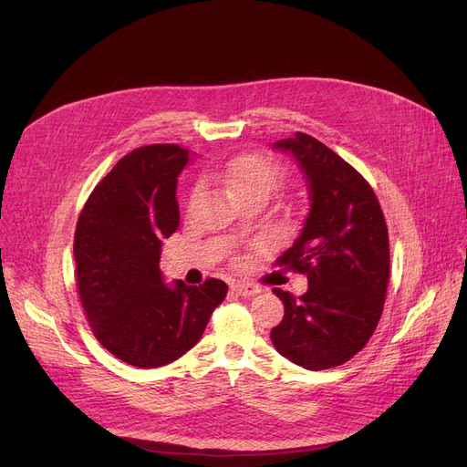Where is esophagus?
I'll return each mask as SVG.
<instances>
[{
	"label": "esophagus",
	"mask_w": 467,
	"mask_h": 467,
	"mask_svg": "<svg viewBox=\"0 0 467 467\" xmlns=\"http://www.w3.org/2000/svg\"><path fill=\"white\" fill-rule=\"evenodd\" d=\"M232 291L235 293V295H239V296H253V295H256V293H260V287L256 285V284H253V282H235L234 285H232Z\"/></svg>",
	"instance_id": "1"
}]
</instances>
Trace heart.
<instances>
[{"label": "heart", "mask_w": 467, "mask_h": 467, "mask_svg": "<svg viewBox=\"0 0 467 467\" xmlns=\"http://www.w3.org/2000/svg\"><path fill=\"white\" fill-rule=\"evenodd\" d=\"M211 178L222 183L237 201L249 195L272 197L282 180V169L260 155H239L214 166Z\"/></svg>", "instance_id": "obj_1"}]
</instances>
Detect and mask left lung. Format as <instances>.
<instances>
[{"instance_id":"left-lung-1","label":"left lung","mask_w":467,"mask_h":467,"mask_svg":"<svg viewBox=\"0 0 467 467\" xmlns=\"http://www.w3.org/2000/svg\"><path fill=\"white\" fill-rule=\"evenodd\" d=\"M308 182L301 235L275 266L306 274L301 296L274 289L285 306L272 333L282 357L306 369L341 366L360 352L381 318L389 284V232L366 178L316 138L296 132L274 143Z\"/></svg>"}]
</instances>
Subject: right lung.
Returning <instances> with one entry per match:
<instances>
[{
	"instance_id": "right-lung-1",
	"label": "right lung",
	"mask_w": 467,
	"mask_h": 467,
	"mask_svg": "<svg viewBox=\"0 0 467 467\" xmlns=\"http://www.w3.org/2000/svg\"><path fill=\"white\" fill-rule=\"evenodd\" d=\"M190 149L155 143L124 155L88 197L74 232L77 285L96 339L138 368L178 360L197 345L228 285L162 282V239L180 226L178 174Z\"/></svg>"
}]
</instances>
